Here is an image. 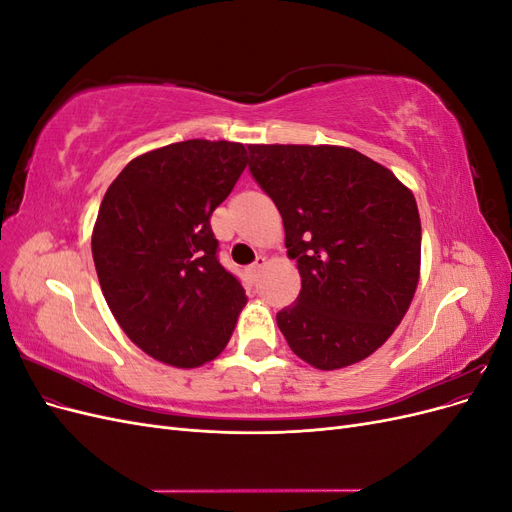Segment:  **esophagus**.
Listing matches in <instances>:
<instances>
[{
    "mask_svg": "<svg viewBox=\"0 0 512 512\" xmlns=\"http://www.w3.org/2000/svg\"><path fill=\"white\" fill-rule=\"evenodd\" d=\"M265 262H267V260H265V256H258V258H256V262H254V265H250V269H247V271H250V275L254 277V280H256V277H258L260 269L265 267Z\"/></svg>",
    "mask_w": 512,
    "mask_h": 512,
    "instance_id": "34e87169",
    "label": "esophagus"
}]
</instances>
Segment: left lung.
<instances>
[{
  "instance_id": "8db88e82",
  "label": "left lung",
  "mask_w": 512,
  "mask_h": 512,
  "mask_svg": "<svg viewBox=\"0 0 512 512\" xmlns=\"http://www.w3.org/2000/svg\"><path fill=\"white\" fill-rule=\"evenodd\" d=\"M250 173L282 215L301 292L277 312L316 369L376 352L406 316L421 273L414 194L389 168L335 145H247Z\"/></svg>"
}]
</instances>
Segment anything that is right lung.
Wrapping results in <instances>:
<instances>
[{
    "instance_id": "right-lung-1",
    "label": "right lung",
    "mask_w": 512,
    "mask_h": 512,
    "mask_svg": "<svg viewBox=\"0 0 512 512\" xmlns=\"http://www.w3.org/2000/svg\"><path fill=\"white\" fill-rule=\"evenodd\" d=\"M247 166L241 143H173L134 158L108 185L91 235L98 280L132 342L166 365L218 356L247 303L218 260L211 213Z\"/></svg>"
}]
</instances>
